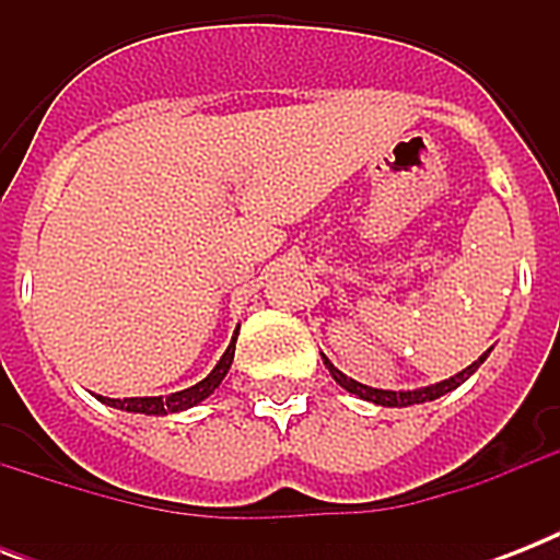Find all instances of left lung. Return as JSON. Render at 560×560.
I'll return each mask as SVG.
<instances>
[{"label": "left lung", "mask_w": 560, "mask_h": 560, "mask_svg": "<svg viewBox=\"0 0 560 560\" xmlns=\"http://www.w3.org/2000/svg\"><path fill=\"white\" fill-rule=\"evenodd\" d=\"M488 354H491V349L482 351V358L474 360L468 369H462V372H456L453 377H447V381L430 383V386H421V389H377V386H366V383H360V381H354V377H349V374H342L340 369L334 366L331 360L325 358V354H323V363H325V369L331 372L334 381L340 383L346 392H351V395H358V398L372 400V404H377V407H412V404H427V400L442 398V395L453 392L456 386H462V383L468 381L470 374L477 372V369L486 363Z\"/></svg>", "instance_id": "left-lung-1"}]
</instances>
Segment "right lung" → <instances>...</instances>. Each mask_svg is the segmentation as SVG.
Returning <instances> with one entry per match:
<instances>
[{
    "instance_id": "obj_1",
    "label": "right lung",
    "mask_w": 560,
    "mask_h": 560,
    "mask_svg": "<svg viewBox=\"0 0 560 560\" xmlns=\"http://www.w3.org/2000/svg\"><path fill=\"white\" fill-rule=\"evenodd\" d=\"M235 342L237 331L232 337V342L223 351V358L218 360V366L211 369L200 383H194L183 392H171V395H153V398H104V395H95L101 404H107L113 409H125V412H142V416H171V412H183V409L197 407L200 400H206L211 392L218 389L223 377H226L232 360H235Z\"/></svg>"
}]
</instances>
